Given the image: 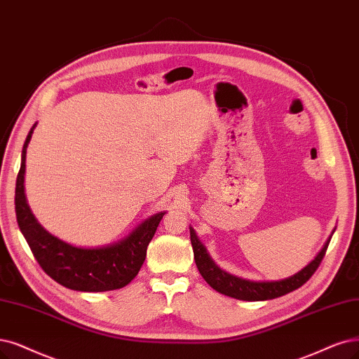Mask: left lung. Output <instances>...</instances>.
I'll return each instance as SVG.
<instances>
[{"mask_svg": "<svg viewBox=\"0 0 359 359\" xmlns=\"http://www.w3.org/2000/svg\"><path fill=\"white\" fill-rule=\"evenodd\" d=\"M189 231H191V243L194 248V259L196 263V268L203 275L204 280L207 281V284L224 296H229L238 300H245V302H260V300L276 299L302 287L321 264L331 240V238H328V241L325 243V245L323 247L320 253L316 255V257L308 264V266H304L302 271H299L293 276H288L285 280H280V281H250L220 269L207 253V248L203 245V243L198 240L195 231L192 228H189Z\"/></svg>", "mask_w": 359, "mask_h": 359, "instance_id": "1", "label": "left lung"}]
</instances>
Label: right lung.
<instances>
[{
  "instance_id": "obj_1",
  "label": "right lung",
  "mask_w": 359,
  "mask_h": 359,
  "mask_svg": "<svg viewBox=\"0 0 359 359\" xmlns=\"http://www.w3.org/2000/svg\"><path fill=\"white\" fill-rule=\"evenodd\" d=\"M35 127L36 124L32 126L23 144L15 196L18 224L34 257L50 278L69 290L99 293L126 287L139 273L146 248L165 211H159L142 222L121 241L103 247H75L51 235L38 223L25 196L26 148Z\"/></svg>"
}]
</instances>
